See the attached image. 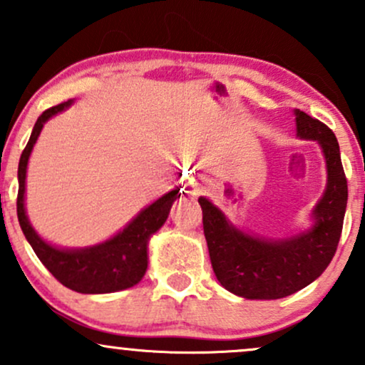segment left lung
<instances>
[{"mask_svg":"<svg viewBox=\"0 0 365 365\" xmlns=\"http://www.w3.org/2000/svg\"><path fill=\"white\" fill-rule=\"evenodd\" d=\"M295 115L297 133L319 142L328 166V187L314 209L312 230L282 242L262 240L230 225L206 197L199 199L212 271L226 290L244 299H283L302 290L328 267L340 242L349 199L340 145L328 125L304 111Z\"/></svg>","mask_w":365,"mask_h":365,"instance_id":"1","label":"left lung"}]
</instances>
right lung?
I'll return each instance as SVG.
<instances>
[{
	"label": "right lung",
	"mask_w": 365,
	"mask_h": 365,
	"mask_svg": "<svg viewBox=\"0 0 365 365\" xmlns=\"http://www.w3.org/2000/svg\"><path fill=\"white\" fill-rule=\"evenodd\" d=\"M72 104V99L49 108L39 116L25 145L19 163V195L16 216L20 228L29 240L39 261L61 284L78 293H111L133 287L142 279L148 269V240L156 233L170 215L171 204L178 199V188L171 190L156 202L145 207L123 232L101 245L81 250H61L46 244L29 223L24 207L25 173L31 150L43 130L44 121Z\"/></svg>",
	"instance_id": "right-lung-1"
}]
</instances>
